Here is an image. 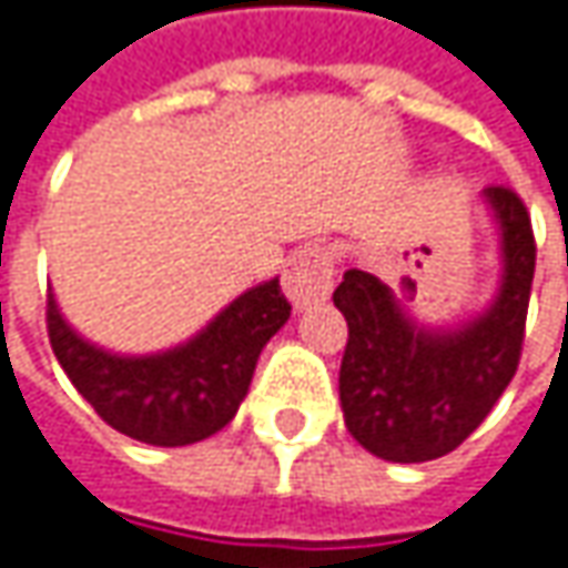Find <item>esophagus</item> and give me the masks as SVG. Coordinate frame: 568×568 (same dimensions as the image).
I'll return each instance as SVG.
<instances>
[{"label": "esophagus", "instance_id": "1", "mask_svg": "<svg viewBox=\"0 0 568 568\" xmlns=\"http://www.w3.org/2000/svg\"><path fill=\"white\" fill-rule=\"evenodd\" d=\"M334 285V260L317 244L292 253L283 270V288L295 308H312L331 295Z\"/></svg>", "mask_w": 568, "mask_h": 568}]
</instances>
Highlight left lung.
Here are the masks:
<instances>
[{"label":"left lung","instance_id":"1","mask_svg":"<svg viewBox=\"0 0 568 568\" xmlns=\"http://www.w3.org/2000/svg\"><path fill=\"white\" fill-rule=\"evenodd\" d=\"M505 276L495 305L463 331H420L373 273L347 270L334 305L347 317L341 405L353 440L392 463L456 450L515 379L537 266L530 212L511 185H488ZM408 298V295H402Z\"/></svg>","mask_w":568,"mask_h":568}]
</instances>
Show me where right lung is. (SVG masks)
<instances>
[{"label":"right lung","mask_w":568,"mask_h":568,"mask_svg":"<svg viewBox=\"0 0 568 568\" xmlns=\"http://www.w3.org/2000/svg\"><path fill=\"white\" fill-rule=\"evenodd\" d=\"M288 312L280 280H270L234 298L176 351L115 356L77 337L48 295V337L70 383L109 427L153 447H185L237 415L260 351Z\"/></svg>","instance_id":"1"}]
</instances>
